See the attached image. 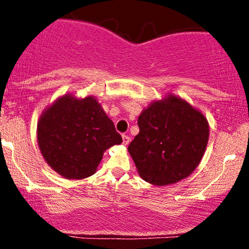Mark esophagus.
Returning <instances> with one entry per match:
<instances>
[{
  "mask_svg": "<svg viewBox=\"0 0 249 249\" xmlns=\"http://www.w3.org/2000/svg\"><path fill=\"white\" fill-rule=\"evenodd\" d=\"M122 138H123V144H124V145H128V144H130L131 138H130V137H128V136H126V134H123Z\"/></svg>",
  "mask_w": 249,
  "mask_h": 249,
  "instance_id": "1",
  "label": "esophagus"
}]
</instances>
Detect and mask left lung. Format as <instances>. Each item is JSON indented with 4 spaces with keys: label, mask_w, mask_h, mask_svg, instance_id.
I'll return each mask as SVG.
<instances>
[{
    "label": "left lung",
    "mask_w": 249,
    "mask_h": 249,
    "mask_svg": "<svg viewBox=\"0 0 249 249\" xmlns=\"http://www.w3.org/2000/svg\"><path fill=\"white\" fill-rule=\"evenodd\" d=\"M139 133L127 150L139 176L156 186L187 178L206 150L210 125L204 113L180 97L153 101L138 117Z\"/></svg>",
    "instance_id": "obj_1"
}]
</instances>
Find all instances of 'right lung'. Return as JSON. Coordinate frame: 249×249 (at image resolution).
I'll return each instance as SVG.
<instances>
[{
  "label": "right lung",
  "mask_w": 249,
  "mask_h": 249,
  "mask_svg": "<svg viewBox=\"0 0 249 249\" xmlns=\"http://www.w3.org/2000/svg\"><path fill=\"white\" fill-rule=\"evenodd\" d=\"M122 142L113 122L93 96L58 97L37 123V142L43 158L69 180L95 174L105 151Z\"/></svg>",
  "instance_id": "right-lung-1"
}]
</instances>
